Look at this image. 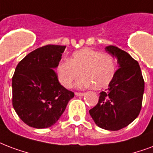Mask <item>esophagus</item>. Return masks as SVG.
<instances>
[{
  "instance_id": "1",
  "label": "esophagus",
  "mask_w": 153,
  "mask_h": 153,
  "mask_svg": "<svg viewBox=\"0 0 153 153\" xmlns=\"http://www.w3.org/2000/svg\"><path fill=\"white\" fill-rule=\"evenodd\" d=\"M85 95V93L83 92H75V95L77 96H83Z\"/></svg>"
}]
</instances>
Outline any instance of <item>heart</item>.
I'll return each mask as SVG.
<instances>
[{
	"mask_svg": "<svg viewBox=\"0 0 153 153\" xmlns=\"http://www.w3.org/2000/svg\"><path fill=\"white\" fill-rule=\"evenodd\" d=\"M56 73L63 87L70 88L81 74L76 87L86 88L93 86L95 89L107 87L115 73L114 59L110 54L101 53L91 48H82L74 51L69 61H61L57 66Z\"/></svg>",
	"mask_w": 153,
	"mask_h": 153,
	"instance_id": "heart-1",
	"label": "heart"
}]
</instances>
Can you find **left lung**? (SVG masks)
Returning a JSON list of instances; mask_svg holds the SVG:
<instances>
[{"mask_svg":"<svg viewBox=\"0 0 153 153\" xmlns=\"http://www.w3.org/2000/svg\"><path fill=\"white\" fill-rule=\"evenodd\" d=\"M117 59L115 71L108 89L100 93L96 106L89 113L100 128L118 131L136 120L141 110L144 81L138 62L114 45L105 48Z\"/></svg>","mask_w":153,"mask_h":153,"instance_id":"obj_1","label":"left lung"}]
</instances>
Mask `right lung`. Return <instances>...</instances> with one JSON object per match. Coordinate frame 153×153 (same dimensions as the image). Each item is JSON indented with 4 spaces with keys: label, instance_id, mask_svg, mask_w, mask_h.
<instances>
[{
    "label": "right lung",
    "instance_id": "right-lung-1",
    "mask_svg": "<svg viewBox=\"0 0 153 153\" xmlns=\"http://www.w3.org/2000/svg\"><path fill=\"white\" fill-rule=\"evenodd\" d=\"M65 45L36 49L17 64L12 79L13 107L28 126L46 128L59 120L74 92L62 87L55 69Z\"/></svg>",
    "mask_w": 153,
    "mask_h": 153
}]
</instances>
